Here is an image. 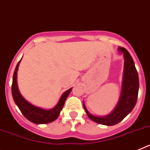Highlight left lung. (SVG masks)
<instances>
[{"mask_svg": "<svg viewBox=\"0 0 150 150\" xmlns=\"http://www.w3.org/2000/svg\"><path fill=\"white\" fill-rule=\"evenodd\" d=\"M118 49L124 55L125 70L121 97L116 109L108 116L98 117L90 114L83 104L84 110L90 120L98 124L105 125H114L121 122L129 112H132L136 104L138 96V74L135 67L133 59L127 50L122 46H119Z\"/></svg>", "mask_w": 150, "mask_h": 150, "instance_id": "1", "label": "left lung"}]
</instances>
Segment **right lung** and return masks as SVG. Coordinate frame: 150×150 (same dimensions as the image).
<instances>
[{"label": "right lung", "instance_id": "add662e5", "mask_svg": "<svg viewBox=\"0 0 150 150\" xmlns=\"http://www.w3.org/2000/svg\"><path fill=\"white\" fill-rule=\"evenodd\" d=\"M20 61L18 62L16 67L13 76V83H12V95L16 104L18 106V109L20 110L23 116L31 122L35 124H47L53 122L59 117L61 110L64 107V102L72 88L68 89L62 95L59 101V104L53 109L47 110L30 104L21 95L17 86V71Z\"/></svg>", "mask_w": 150, "mask_h": 150}]
</instances>
